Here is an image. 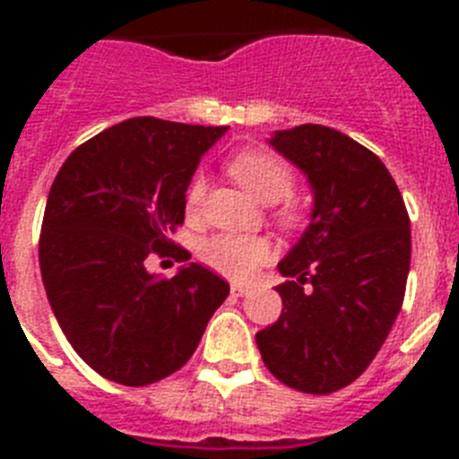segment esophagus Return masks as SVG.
Segmentation results:
<instances>
[{"label":"esophagus","mask_w":459,"mask_h":459,"mask_svg":"<svg viewBox=\"0 0 459 459\" xmlns=\"http://www.w3.org/2000/svg\"><path fill=\"white\" fill-rule=\"evenodd\" d=\"M250 291V287L238 285V282H232V296H246Z\"/></svg>","instance_id":"1"}]
</instances>
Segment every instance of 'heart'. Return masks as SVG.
I'll list each match as a JSON object with an SVG mask.
<instances>
[{
  "label": "heart",
  "instance_id": "b5f03b06",
  "mask_svg": "<svg viewBox=\"0 0 459 459\" xmlns=\"http://www.w3.org/2000/svg\"><path fill=\"white\" fill-rule=\"evenodd\" d=\"M227 172L241 186L248 195H253L257 202L275 204V202L290 197L294 190V172L290 165L275 153L264 149H246L237 156L230 158ZM206 193V181L202 174L193 177L188 190H186V206L188 211L200 209ZM278 218L282 225H296L301 221V211L294 204H287L278 211ZM202 259L218 273L230 275V278L246 280L264 264L271 255L269 241L248 234H221L213 237L202 246Z\"/></svg>",
  "mask_w": 459,
  "mask_h": 459
}]
</instances>
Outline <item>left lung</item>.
<instances>
[{"label": "left lung", "mask_w": 459, "mask_h": 459, "mask_svg": "<svg viewBox=\"0 0 459 459\" xmlns=\"http://www.w3.org/2000/svg\"><path fill=\"white\" fill-rule=\"evenodd\" d=\"M271 147L310 181V225L278 264L282 312L255 335L271 375L312 395L359 379L403 307L411 230L379 158L328 126L275 131Z\"/></svg>", "instance_id": "8db88e82"}]
</instances>
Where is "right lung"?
Wrapping results in <instances>:
<instances>
[{
    "label": "right lung",
    "mask_w": 459,
    "mask_h": 459,
    "mask_svg": "<svg viewBox=\"0 0 459 459\" xmlns=\"http://www.w3.org/2000/svg\"><path fill=\"white\" fill-rule=\"evenodd\" d=\"M227 126L135 117L80 144L48 195L39 262L48 301L80 359L124 386L188 363L230 285L202 264L174 278L147 259H190L169 241L200 158Z\"/></svg>",
    "instance_id": "right-lung-1"
}]
</instances>
